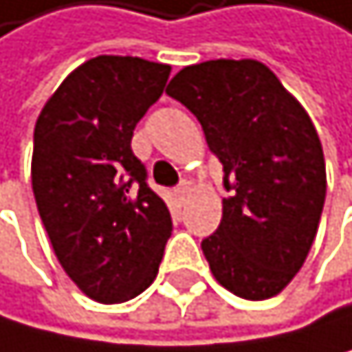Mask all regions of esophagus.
<instances>
[{
	"instance_id": "34e87169",
	"label": "esophagus",
	"mask_w": 352,
	"mask_h": 352,
	"mask_svg": "<svg viewBox=\"0 0 352 352\" xmlns=\"http://www.w3.org/2000/svg\"><path fill=\"white\" fill-rule=\"evenodd\" d=\"M190 195V184L188 182H182L177 188H175V197H177L179 201H186V197Z\"/></svg>"
}]
</instances>
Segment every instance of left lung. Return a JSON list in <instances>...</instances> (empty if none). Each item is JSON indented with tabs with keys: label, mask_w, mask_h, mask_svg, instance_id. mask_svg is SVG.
<instances>
[{
	"label": "left lung",
	"mask_w": 352,
	"mask_h": 352,
	"mask_svg": "<svg viewBox=\"0 0 352 352\" xmlns=\"http://www.w3.org/2000/svg\"><path fill=\"white\" fill-rule=\"evenodd\" d=\"M166 94L197 116L223 164V217L201 241L212 276L245 300L294 280L327 197L324 153L305 107L254 58H217L175 74Z\"/></svg>",
	"instance_id": "1"
}]
</instances>
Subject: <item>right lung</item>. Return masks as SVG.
Segmentation results:
<instances>
[{
  "label": "right lung",
  "instance_id": "obj_1",
  "mask_svg": "<svg viewBox=\"0 0 352 352\" xmlns=\"http://www.w3.org/2000/svg\"><path fill=\"white\" fill-rule=\"evenodd\" d=\"M170 65L96 56L38 113L32 192L60 267L85 296L113 305L155 280L173 232L131 151L133 129L164 91Z\"/></svg>",
  "mask_w": 352,
  "mask_h": 352
}]
</instances>
